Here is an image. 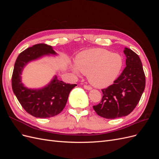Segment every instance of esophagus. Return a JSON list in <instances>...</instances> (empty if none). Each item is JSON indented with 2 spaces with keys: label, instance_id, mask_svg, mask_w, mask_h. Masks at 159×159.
<instances>
[{
  "label": "esophagus",
  "instance_id": "1",
  "mask_svg": "<svg viewBox=\"0 0 159 159\" xmlns=\"http://www.w3.org/2000/svg\"><path fill=\"white\" fill-rule=\"evenodd\" d=\"M84 88L85 89H87V90H91V89H92V88H91V86H89V85H84Z\"/></svg>",
  "mask_w": 159,
  "mask_h": 159
}]
</instances>
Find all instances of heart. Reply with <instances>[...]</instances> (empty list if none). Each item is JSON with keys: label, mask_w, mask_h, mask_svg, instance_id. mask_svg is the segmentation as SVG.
<instances>
[{"label": "heart", "mask_w": 159, "mask_h": 159, "mask_svg": "<svg viewBox=\"0 0 159 159\" xmlns=\"http://www.w3.org/2000/svg\"><path fill=\"white\" fill-rule=\"evenodd\" d=\"M122 66L123 59L119 54L103 48H92L80 53L71 68L77 74L81 71L88 75L94 87L103 88L114 82Z\"/></svg>", "instance_id": "1"}]
</instances>
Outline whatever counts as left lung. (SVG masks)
I'll list each match as a JSON object with an SVG mask.
<instances>
[{
    "instance_id": "obj_1",
    "label": "left lung",
    "mask_w": 159,
    "mask_h": 159,
    "mask_svg": "<svg viewBox=\"0 0 159 159\" xmlns=\"http://www.w3.org/2000/svg\"><path fill=\"white\" fill-rule=\"evenodd\" d=\"M126 67L114 84L103 89V98L93 106L99 116L115 119L127 116L135 108L145 88V75L140 57L131 49L125 48Z\"/></svg>"
}]
</instances>
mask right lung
I'll use <instances>...</instances> for the list:
<instances>
[{
	"mask_svg": "<svg viewBox=\"0 0 159 159\" xmlns=\"http://www.w3.org/2000/svg\"><path fill=\"white\" fill-rule=\"evenodd\" d=\"M50 55H57L51 46L45 44L34 45L18 55L14 67L13 92L26 111L35 117L48 118L61 113L66 106L71 90L77 85L66 84L54 75L50 82L42 88L32 89L25 86L21 76L25 67L32 61Z\"/></svg>",
	"mask_w": 159,
	"mask_h": 159,
	"instance_id": "add662e5",
	"label": "right lung"
}]
</instances>
